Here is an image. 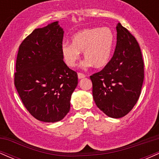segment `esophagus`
<instances>
[{
	"label": "esophagus",
	"mask_w": 159,
	"mask_h": 159,
	"mask_svg": "<svg viewBox=\"0 0 159 159\" xmlns=\"http://www.w3.org/2000/svg\"><path fill=\"white\" fill-rule=\"evenodd\" d=\"M78 79H81V78H85V75L80 73L79 72V73H78Z\"/></svg>",
	"instance_id": "34e87169"
}]
</instances>
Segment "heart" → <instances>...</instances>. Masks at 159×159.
Masks as SVG:
<instances>
[{
  "mask_svg": "<svg viewBox=\"0 0 159 159\" xmlns=\"http://www.w3.org/2000/svg\"><path fill=\"white\" fill-rule=\"evenodd\" d=\"M72 44L65 43L61 47V54L65 64L75 66L83 52L85 61L82 66H94L100 69L106 66L112 57L116 43L114 33L109 27H93L79 30L72 36Z\"/></svg>",
  "mask_w": 159,
  "mask_h": 159,
  "instance_id": "b5f03b06",
  "label": "heart"
}]
</instances>
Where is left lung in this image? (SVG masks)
I'll list each match as a JSON object with an SVG mask.
<instances>
[{
    "label": "left lung",
    "mask_w": 159,
    "mask_h": 159,
    "mask_svg": "<svg viewBox=\"0 0 159 159\" xmlns=\"http://www.w3.org/2000/svg\"><path fill=\"white\" fill-rule=\"evenodd\" d=\"M114 55L102 70L90 76L96 106L107 116H125L138 102L143 82V61L138 43L118 23Z\"/></svg>",
    "instance_id": "left-lung-1"
}]
</instances>
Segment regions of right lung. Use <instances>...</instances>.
<instances>
[{
    "label": "right lung",
    "instance_id": "1",
    "mask_svg": "<svg viewBox=\"0 0 159 159\" xmlns=\"http://www.w3.org/2000/svg\"><path fill=\"white\" fill-rule=\"evenodd\" d=\"M63 29L58 21L37 28L20 45L15 86L34 117L45 123L61 121L69 113L78 75L61 54Z\"/></svg>",
    "mask_w": 159,
    "mask_h": 159
}]
</instances>
